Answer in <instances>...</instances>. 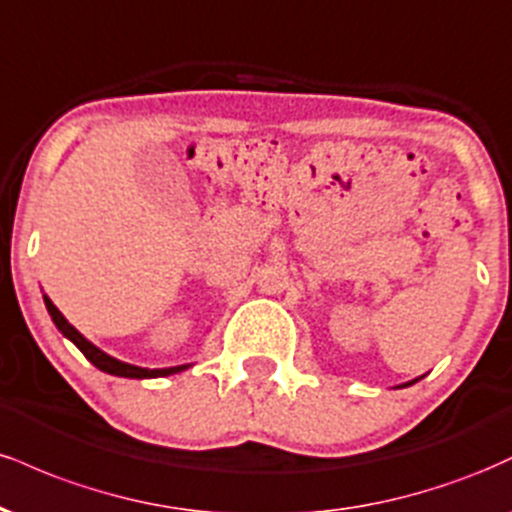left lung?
Returning a JSON list of instances; mask_svg holds the SVG:
<instances>
[{
  "instance_id": "1",
  "label": "left lung",
  "mask_w": 512,
  "mask_h": 512,
  "mask_svg": "<svg viewBox=\"0 0 512 512\" xmlns=\"http://www.w3.org/2000/svg\"><path fill=\"white\" fill-rule=\"evenodd\" d=\"M421 378H424V375H421ZM421 378H414V380H409V383H404V385H397V390H399V387H409V385H414L416 380H421Z\"/></svg>"
}]
</instances>
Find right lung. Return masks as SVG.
Returning <instances> with one entry per match:
<instances>
[{
	"mask_svg": "<svg viewBox=\"0 0 512 512\" xmlns=\"http://www.w3.org/2000/svg\"><path fill=\"white\" fill-rule=\"evenodd\" d=\"M45 301V308H48V313L52 317V322H55V327L60 330L64 337L72 342L76 349L84 354L88 361L93 363L98 370H103V373H110V375H117V378H134V380H146V378H166V375H173V373H182V370H187L192 366V363H182V366H170V368H142V366H132V363H125L120 361V358L105 354L103 349H98L96 344L88 342V339L76 330L74 325H69V320L64 317L60 310L55 308V303L50 301L48 296H43Z\"/></svg>",
	"mask_w": 512,
	"mask_h": 512,
	"instance_id": "right-lung-1",
	"label": "right lung"
}]
</instances>
